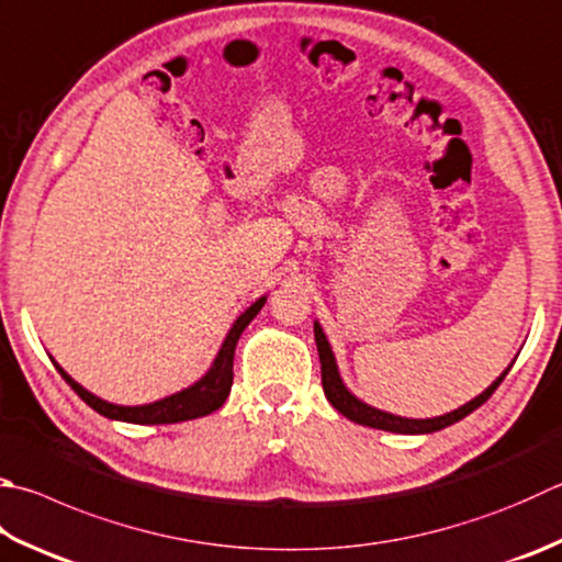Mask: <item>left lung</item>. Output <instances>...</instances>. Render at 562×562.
Returning <instances> with one entry per match:
<instances>
[{"mask_svg":"<svg viewBox=\"0 0 562 562\" xmlns=\"http://www.w3.org/2000/svg\"><path fill=\"white\" fill-rule=\"evenodd\" d=\"M313 333H315V345H317V355H321V372H323V391L330 404L342 413L345 418L359 423V426H369V428H379V430H391V432H411V436H416V432H436L452 426V423L462 420L464 416H470L472 411H477L486 398H490L496 386L502 384L504 376L509 374V369L494 381V384L482 391L477 398H472L470 404L460 406L458 411L446 413V416H438V418H426V420H413V418H401V416H391V413H384L379 408H372L362 404V401L355 398L349 391L345 389L340 372H337V364H335V357H333V349L325 340V333L321 325H313Z\"/></svg>","mask_w":562,"mask_h":562,"instance_id":"1","label":"left lung"}]
</instances>
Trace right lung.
<instances>
[{
	"mask_svg": "<svg viewBox=\"0 0 562 562\" xmlns=\"http://www.w3.org/2000/svg\"><path fill=\"white\" fill-rule=\"evenodd\" d=\"M267 303V299H259L254 305L241 313L237 317V323L232 325L229 335L225 337V342L220 347V355L215 357L213 367H210V372L193 384L190 389L178 391V394L168 396L156 401V404H146V406H114L108 404V401H102L98 396H92L90 391H85L78 381H72L63 369L56 364V369L60 372V376L68 381L70 389L76 391V394L88 404L92 411H98L100 416L104 418H114V420H126V423H142V426H161V423H178V420H193L200 416H207V413L217 411L222 404H225V398L229 396V389H232V362H235V347L237 340L245 327L254 321V315L261 311V305Z\"/></svg>",
	"mask_w": 562,
	"mask_h": 562,
	"instance_id": "obj_1",
	"label": "right lung"
}]
</instances>
